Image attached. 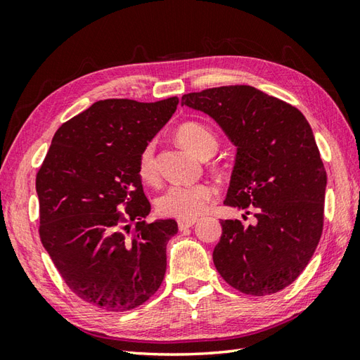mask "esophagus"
I'll use <instances>...</instances> for the list:
<instances>
[{
  "label": "esophagus",
  "mask_w": 360,
  "mask_h": 360,
  "mask_svg": "<svg viewBox=\"0 0 360 360\" xmlns=\"http://www.w3.org/2000/svg\"><path fill=\"white\" fill-rule=\"evenodd\" d=\"M195 223H196V218H192V219H178V227H179V231H184V229L192 227Z\"/></svg>",
  "instance_id": "esophagus-1"
}]
</instances>
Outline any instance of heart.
Wrapping results in <instances>:
<instances>
[{
  "label": "heart",
  "instance_id": "1",
  "mask_svg": "<svg viewBox=\"0 0 360 360\" xmlns=\"http://www.w3.org/2000/svg\"><path fill=\"white\" fill-rule=\"evenodd\" d=\"M179 143L196 156L210 158L218 148L217 134L201 122H186L176 131ZM137 172L141 179L147 184H156L159 179L155 145H145L137 159ZM217 190L207 182L198 184H174L168 187L158 200V210L165 217L178 219H192L202 215L209 204L215 200Z\"/></svg>",
  "mask_w": 360,
  "mask_h": 360
}]
</instances>
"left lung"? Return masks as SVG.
Segmentation results:
<instances>
[{"instance_id": "8db88e82", "label": "left lung", "mask_w": 360, "mask_h": 360, "mask_svg": "<svg viewBox=\"0 0 360 360\" xmlns=\"http://www.w3.org/2000/svg\"><path fill=\"white\" fill-rule=\"evenodd\" d=\"M181 105L209 114L235 145L224 204L254 210L249 226L221 221L217 271L240 292H278L303 272L323 231L326 172L308 120L248 85L184 94Z\"/></svg>"}]
</instances>
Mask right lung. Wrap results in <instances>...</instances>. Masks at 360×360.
<instances>
[{
	"instance_id": "add662e5",
	"label": "right lung",
	"mask_w": 360,
	"mask_h": 360,
	"mask_svg": "<svg viewBox=\"0 0 360 360\" xmlns=\"http://www.w3.org/2000/svg\"><path fill=\"white\" fill-rule=\"evenodd\" d=\"M178 103L98 101L57 129L37 173L43 246L72 292L94 307L134 309L164 280L178 224L145 221L151 205L137 159Z\"/></svg>"
}]
</instances>
